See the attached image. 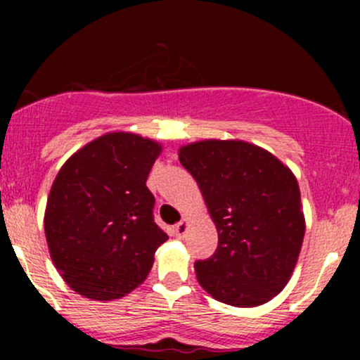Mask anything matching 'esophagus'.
<instances>
[{"mask_svg": "<svg viewBox=\"0 0 360 360\" xmlns=\"http://www.w3.org/2000/svg\"><path fill=\"white\" fill-rule=\"evenodd\" d=\"M188 225H189L188 218H184V220H181L179 223H177V225H176V235H177V237H179V238L184 237L186 230H188Z\"/></svg>", "mask_w": 360, "mask_h": 360, "instance_id": "1", "label": "esophagus"}]
</instances>
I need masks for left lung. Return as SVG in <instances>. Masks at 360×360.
Instances as JSON below:
<instances>
[{"mask_svg": "<svg viewBox=\"0 0 360 360\" xmlns=\"http://www.w3.org/2000/svg\"><path fill=\"white\" fill-rule=\"evenodd\" d=\"M177 154L218 232L217 252L194 264L198 283L232 307L271 301L291 279L307 229L296 176L243 140H200Z\"/></svg>", "mask_w": 360, "mask_h": 360, "instance_id": "8db88e82", "label": "left lung"}]
</instances>
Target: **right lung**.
Here are the masks:
<instances>
[{
	"label": "right lung",
	"instance_id": "right-lung-1",
	"mask_svg": "<svg viewBox=\"0 0 360 360\" xmlns=\"http://www.w3.org/2000/svg\"><path fill=\"white\" fill-rule=\"evenodd\" d=\"M162 146L108 131L74 152L47 198L44 230L51 259L72 291L94 301L123 298L142 284L167 240L154 223L146 186Z\"/></svg>",
	"mask_w": 360,
	"mask_h": 360
}]
</instances>
